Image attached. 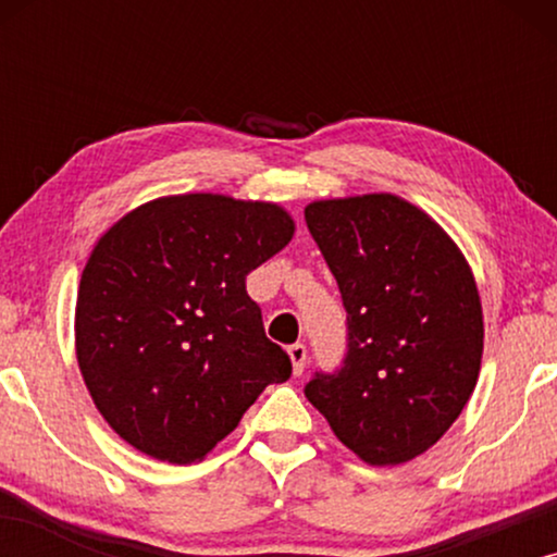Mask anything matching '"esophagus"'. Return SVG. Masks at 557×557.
<instances>
[{
    "mask_svg": "<svg viewBox=\"0 0 557 557\" xmlns=\"http://www.w3.org/2000/svg\"><path fill=\"white\" fill-rule=\"evenodd\" d=\"M288 360H292L294 375H301L304 364H307V347H304L301 342H296V345L288 347Z\"/></svg>",
    "mask_w": 557,
    "mask_h": 557,
    "instance_id": "obj_1",
    "label": "esophagus"
}]
</instances>
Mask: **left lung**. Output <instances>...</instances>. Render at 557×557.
<instances>
[{
	"instance_id": "obj_1",
	"label": "left lung",
	"mask_w": 557,
	"mask_h": 557,
	"mask_svg": "<svg viewBox=\"0 0 557 557\" xmlns=\"http://www.w3.org/2000/svg\"><path fill=\"white\" fill-rule=\"evenodd\" d=\"M347 309V357L307 398L370 467L436 444L476 387L482 299L444 227L391 193L314 200L304 210Z\"/></svg>"
}]
</instances>
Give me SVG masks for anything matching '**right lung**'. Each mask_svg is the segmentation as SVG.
<instances>
[{
	"instance_id": "add662e5",
	"label": "right lung",
	"mask_w": 557,
	"mask_h": 557,
	"mask_svg": "<svg viewBox=\"0 0 557 557\" xmlns=\"http://www.w3.org/2000/svg\"><path fill=\"white\" fill-rule=\"evenodd\" d=\"M276 202L166 195L126 212L90 250L75 357L98 413L136 451L193 463L292 360L265 337L246 276L294 238Z\"/></svg>"
}]
</instances>
